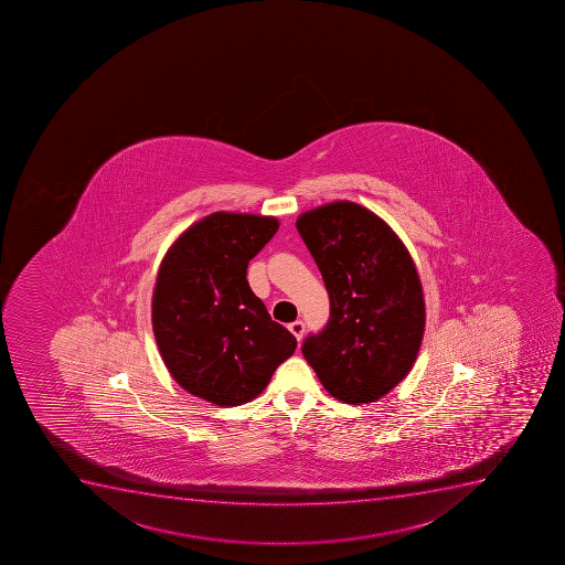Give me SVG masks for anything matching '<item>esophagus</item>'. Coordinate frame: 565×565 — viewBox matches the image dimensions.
Wrapping results in <instances>:
<instances>
[{
	"mask_svg": "<svg viewBox=\"0 0 565 565\" xmlns=\"http://www.w3.org/2000/svg\"><path fill=\"white\" fill-rule=\"evenodd\" d=\"M288 328H290V332L296 335L297 341H301L302 333H305V324H302V321L291 322Z\"/></svg>",
	"mask_w": 565,
	"mask_h": 565,
	"instance_id": "1",
	"label": "esophagus"
}]
</instances>
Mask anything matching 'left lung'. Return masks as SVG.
<instances>
[{
  "label": "left lung",
  "mask_w": 565,
  "mask_h": 565,
  "mask_svg": "<svg viewBox=\"0 0 565 565\" xmlns=\"http://www.w3.org/2000/svg\"><path fill=\"white\" fill-rule=\"evenodd\" d=\"M330 296V321L302 355L335 399L374 403L405 380L425 333L423 286L405 244L381 216L338 201L299 215Z\"/></svg>",
  "instance_id": "8db88e82"
}]
</instances>
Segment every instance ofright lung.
<instances>
[{
  "instance_id": "obj_1",
  "label": "right lung",
  "mask_w": 565,
  "mask_h": 565,
  "mask_svg": "<svg viewBox=\"0 0 565 565\" xmlns=\"http://www.w3.org/2000/svg\"><path fill=\"white\" fill-rule=\"evenodd\" d=\"M277 230L275 216L215 212L180 233L160 263L151 301L160 355L184 391L213 405L255 399L296 352L246 280Z\"/></svg>"
}]
</instances>
